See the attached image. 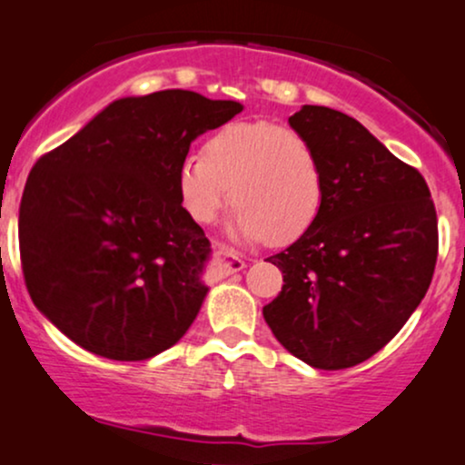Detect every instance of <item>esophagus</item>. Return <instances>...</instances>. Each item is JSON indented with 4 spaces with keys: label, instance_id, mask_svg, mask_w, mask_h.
<instances>
[{
    "label": "esophagus",
    "instance_id": "34e87169",
    "mask_svg": "<svg viewBox=\"0 0 465 465\" xmlns=\"http://www.w3.org/2000/svg\"><path fill=\"white\" fill-rule=\"evenodd\" d=\"M216 260H218V266H221L223 273H238V271H242L244 266V260L240 258V255L236 253L233 249L229 247H218L216 251Z\"/></svg>",
    "mask_w": 465,
    "mask_h": 465
}]
</instances>
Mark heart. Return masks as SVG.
I'll return each instance as SVG.
<instances>
[{"instance_id": "obj_1", "label": "heart", "mask_w": 465, "mask_h": 465, "mask_svg": "<svg viewBox=\"0 0 465 465\" xmlns=\"http://www.w3.org/2000/svg\"><path fill=\"white\" fill-rule=\"evenodd\" d=\"M181 207L201 225L214 223L232 199V233L286 244L317 221L323 168L312 143L275 122H232L203 143L201 159L177 170Z\"/></svg>"}]
</instances>
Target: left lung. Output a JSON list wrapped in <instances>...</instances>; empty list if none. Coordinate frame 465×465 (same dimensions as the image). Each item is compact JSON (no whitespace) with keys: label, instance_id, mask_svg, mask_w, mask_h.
<instances>
[{"label":"left lung","instance_id":"1","mask_svg":"<svg viewBox=\"0 0 465 465\" xmlns=\"http://www.w3.org/2000/svg\"><path fill=\"white\" fill-rule=\"evenodd\" d=\"M323 168L317 221L271 255L284 286L262 308L292 356L345 370L382 350L424 300L437 260L426 181L354 117L303 104L288 117Z\"/></svg>","mask_w":465,"mask_h":465}]
</instances>
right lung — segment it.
Wrapping results in <instances>:
<instances>
[{"mask_svg":"<svg viewBox=\"0 0 465 465\" xmlns=\"http://www.w3.org/2000/svg\"><path fill=\"white\" fill-rule=\"evenodd\" d=\"M240 111L183 89L129 95L35 163L19 207L21 266L35 306L67 339L146 361L188 332L210 291L212 249L181 207L177 170L196 137Z\"/></svg>","mask_w":465,"mask_h":465,"instance_id":"right-lung-1","label":"right lung"}]
</instances>
